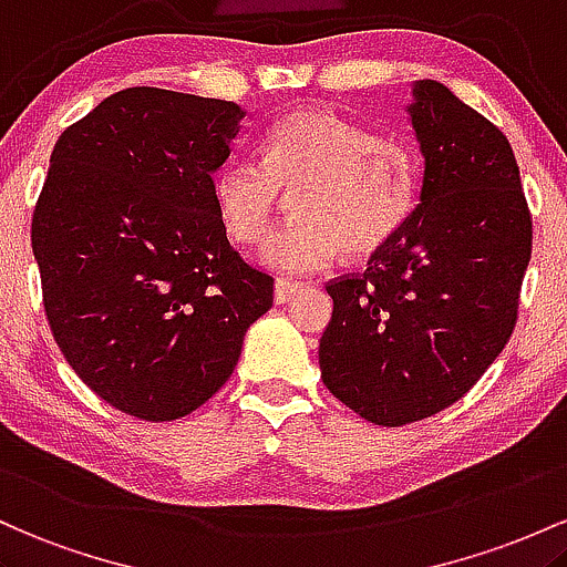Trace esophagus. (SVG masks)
Instances as JSON below:
<instances>
[{
	"instance_id": "esophagus-1",
	"label": "esophagus",
	"mask_w": 567,
	"mask_h": 567,
	"mask_svg": "<svg viewBox=\"0 0 567 567\" xmlns=\"http://www.w3.org/2000/svg\"><path fill=\"white\" fill-rule=\"evenodd\" d=\"M297 289H300V284L286 281V278H281V281H276V291H272V297H276L278 305H284V302H289L291 297H295Z\"/></svg>"
}]
</instances>
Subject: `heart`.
Wrapping results in <instances>:
<instances>
[{
	"instance_id": "b5f03b06",
	"label": "heart",
	"mask_w": 567,
	"mask_h": 567,
	"mask_svg": "<svg viewBox=\"0 0 567 567\" xmlns=\"http://www.w3.org/2000/svg\"><path fill=\"white\" fill-rule=\"evenodd\" d=\"M286 195H297L286 230L262 262L278 272L323 270L346 249H383L415 206L417 161L396 138L374 136L323 110L286 114L265 138V163L233 157L214 174V206L238 244L254 246L276 225Z\"/></svg>"
}]
</instances>
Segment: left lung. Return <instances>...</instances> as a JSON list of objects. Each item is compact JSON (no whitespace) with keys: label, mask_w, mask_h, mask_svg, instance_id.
<instances>
[{"label":"left lung","mask_w":567,"mask_h":567,"mask_svg":"<svg viewBox=\"0 0 567 567\" xmlns=\"http://www.w3.org/2000/svg\"><path fill=\"white\" fill-rule=\"evenodd\" d=\"M423 155L421 200L364 276L329 284L323 385L374 425L455 404L517 323L533 225L508 138L436 80L406 104Z\"/></svg>","instance_id":"left-lung-1"}]
</instances>
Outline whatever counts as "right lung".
I'll list each match as a JSON object with an SVG mask.
<instances>
[{"instance_id": "1", "label": "right lung", "mask_w": 567, "mask_h": 567, "mask_svg": "<svg viewBox=\"0 0 567 567\" xmlns=\"http://www.w3.org/2000/svg\"><path fill=\"white\" fill-rule=\"evenodd\" d=\"M246 110L128 87L61 133L31 219L44 313L69 367L125 415L163 423L214 396L272 305L227 240L214 174Z\"/></svg>"}]
</instances>
